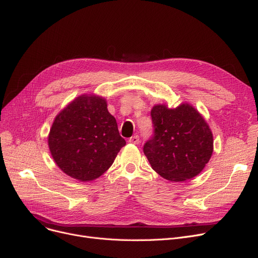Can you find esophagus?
I'll return each mask as SVG.
<instances>
[{"label": "esophagus", "mask_w": 258, "mask_h": 258, "mask_svg": "<svg viewBox=\"0 0 258 258\" xmlns=\"http://www.w3.org/2000/svg\"><path fill=\"white\" fill-rule=\"evenodd\" d=\"M139 141L140 140H139V136L138 135H134L133 137H131L130 140H128L130 144H133V145H138Z\"/></svg>", "instance_id": "esophagus-1"}]
</instances>
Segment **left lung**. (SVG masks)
<instances>
[{
  "mask_svg": "<svg viewBox=\"0 0 258 258\" xmlns=\"http://www.w3.org/2000/svg\"><path fill=\"white\" fill-rule=\"evenodd\" d=\"M154 135L144 146L152 169L171 182H184L197 176L214 151L212 130L192 105L175 108L166 104L151 110Z\"/></svg>",
  "mask_w": 258,
  "mask_h": 258,
  "instance_id": "obj_1",
  "label": "left lung"
}]
</instances>
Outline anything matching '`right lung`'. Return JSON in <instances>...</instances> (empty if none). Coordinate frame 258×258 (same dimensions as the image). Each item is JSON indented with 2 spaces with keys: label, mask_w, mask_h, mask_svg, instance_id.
<instances>
[{
  "label": "right lung",
  "mask_w": 258,
  "mask_h": 258,
  "mask_svg": "<svg viewBox=\"0 0 258 258\" xmlns=\"http://www.w3.org/2000/svg\"><path fill=\"white\" fill-rule=\"evenodd\" d=\"M47 144L63 173L89 182L106 172L126 142L119 134L106 100L82 94L55 117Z\"/></svg>",
  "instance_id": "right-lung-1"
}]
</instances>
